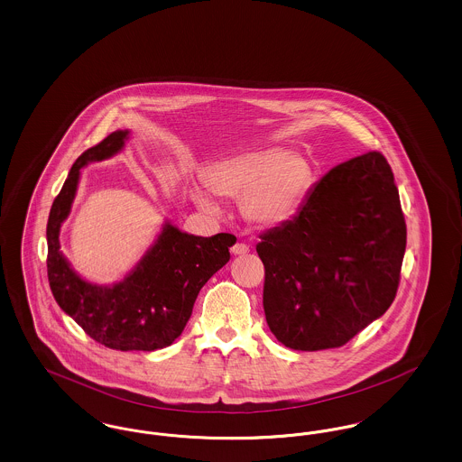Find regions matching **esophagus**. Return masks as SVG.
<instances>
[{
  "mask_svg": "<svg viewBox=\"0 0 462 462\" xmlns=\"http://www.w3.org/2000/svg\"><path fill=\"white\" fill-rule=\"evenodd\" d=\"M232 253L234 254H245V253H249V245L244 244V242H237L236 245H232Z\"/></svg>",
  "mask_w": 462,
  "mask_h": 462,
  "instance_id": "obj_1",
  "label": "esophagus"
}]
</instances>
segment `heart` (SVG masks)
<instances>
[{"instance_id":"obj_1","label":"heart","mask_w":462,"mask_h":462,"mask_svg":"<svg viewBox=\"0 0 462 462\" xmlns=\"http://www.w3.org/2000/svg\"><path fill=\"white\" fill-rule=\"evenodd\" d=\"M206 185L189 194L202 211L218 213L220 198H239L242 217L263 228L281 226L301 209L313 181L311 164L284 147L242 149L211 161L202 170Z\"/></svg>"}]
</instances>
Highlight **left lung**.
<instances>
[{
  "mask_svg": "<svg viewBox=\"0 0 462 462\" xmlns=\"http://www.w3.org/2000/svg\"><path fill=\"white\" fill-rule=\"evenodd\" d=\"M266 324L287 348H339L393 303L407 226L381 152L337 164L260 236Z\"/></svg>",
  "mask_w": 462,
  "mask_h": 462,
  "instance_id": "obj_1",
  "label": "left lung"
}]
</instances>
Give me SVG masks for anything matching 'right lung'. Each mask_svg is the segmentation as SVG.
Returning <instances> with one entry per match:
<instances>
[{"instance_id":"right-lung-1","label":"right lung","mask_w":462,"mask_h":462,"mask_svg":"<svg viewBox=\"0 0 462 462\" xmlns=\"http://www.w3.org/2000/svg\"><path fill=\"white\" fill-rule=\"evenodd\" d=\"M128 130L110 133L72 164L55 198L48 225V281L59 307L97 343L121 352H154L170 346L185 329L199 291L230 260L236 236L198 237L164 223L157 241L132 272L114 286L81 279L60 251V226L76 198L81 168L117 154Z\"/></svg>"}]
</instances>
